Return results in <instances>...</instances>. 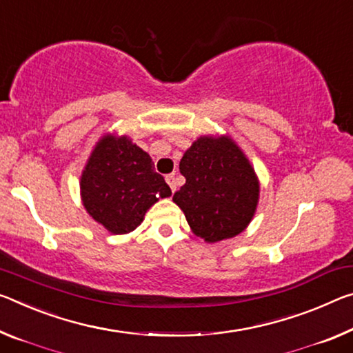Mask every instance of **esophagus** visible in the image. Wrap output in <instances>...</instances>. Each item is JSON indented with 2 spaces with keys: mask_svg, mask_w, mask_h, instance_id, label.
<instances>
[{
  "mask_svg": "<svg viewBox=\"0 0 353 353\" xmlns=\"http://www.w3.org/2000/svg\"><path fill=\"white\" fill-rule=\"evenodd\" d=\"M166 183L171 187L172 192H176V188H177V185H176V174H168L166 176Z\"/></svg>",
  "mask_w": 353,
  "mask_h": 353,
  "instance_id": "esophagus-1",
  "label": "esophagus"
}]
</instances>
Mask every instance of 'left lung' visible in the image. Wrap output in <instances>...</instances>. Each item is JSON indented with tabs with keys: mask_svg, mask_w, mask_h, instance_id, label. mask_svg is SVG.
<instances>
[{
	"mask_svg": "<svg viewBox=\"0 0 353 353\" xmlns=\"http://www.w3.org/2000/svg\"><path fill=\"white\" fill-rule=\"evenodd\" d=\"M185 185L172 201L192 231L205 242L243 231L259 201V182L245 154L229 137H199L179 165Z\"/></svg>",
	"mask_w": 353,
	"mask_h": 353,
	"instance_id": "1",
	"label": "left lung"
}]
</instances>
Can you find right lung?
Masks as SVG:
<instances>
[{
	"label": "right lung",
	"instance_id": "right-lung-1",
	"mask_svg": "<svg viewBox=\"0 0 353 353\" xmlns=\"http://www.w3.org/2000/svg\"><path fill=\"white\" fill-rule=\"evenodd\" d=\"M83 205L94 220L113 234L137 229L157 201L171 196L152 159L128 137L105 135L83 170Z\"/></svg>",
	"mask_w": 353,
	"mask_h": 353
}]
</instances>
